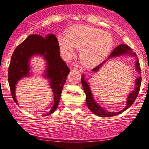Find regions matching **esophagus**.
Instances as JSON below:
<instances>
[{
  "label": "esophagus",
  "mask_w": 149,
  "mask_h": 149,
  "mask_svg": "<svg viewBox=\"0 0 149 149\" xmlns=\"http://www.w3.org/2000/svg\"><path fill=\"white\" fill-rule=\"evenodd\" d=\"M74 69L76 70V71H79V72H81L83 71V68L80 66V65H75L74 66Z\"/></svg>",
  "instance_id": "esophagus-1"
}]
</instances>
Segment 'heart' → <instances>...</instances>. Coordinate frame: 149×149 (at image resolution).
Listing matches in <instances>:
<instances>
[{
  "label": "heart",
  "mask_w": 149,
  "mask_h": 149,
  "mask_svg": "<svg viewBox=\"0 0 149 149\" xmlns=\"http://www.w3.org/2000/svg\"><path fill=\"white\" fill-rule=\"evenodd\" d=\"M61 49L68 55L80 49L82 63L88 67L100 64L111 50L113 40L110 33L85 25H77L66 31V38H59Z\"/></svg>",
  "instance_id": "b5f03b06"
}]
</instances>
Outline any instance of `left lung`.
Segmentation results:
<instances>
[{
  "mask_svg": "<svg viewBox=\"0 0 149 149\" xmlns=\"http://www.w3.org/2000/svg\"><path fill=\"white\" fill-rule=\"evenodd\" d=\"M127 53H130V54H132V56H136V54H135V53H133L131 52L130 47H128L127 45H125V44H121V45H119L118 46H117V47H116V48L112 51V52L111 53V54L109 55V57L108 59L111 57H118V56L122 55V54H127ZM102 64H103V63H102V64L98 65V66H96V67L94 68V69H92V71L97 72V71L100 69L101 66H102ZM135 66H136V71H137L139 73H140V71H141V68H140L139 62L138 59L137 61H136ZM141 83V77H139V78H136V82H135V83H136V87H135L134 91H133L132 93L130 94L129 97H128L127 98V104H126V107L124 108V109H123L122 111H120L118 113H111V112L107 111H105L104 109H102V107H100V106H99L98 104L95 102V100H94L93 97H92V95L91 93V90H90V87H89V85L88 84V83H87V82L84 80V76H82V78H81L82 85H83V90H84L85 95H86L87 106H88L89 109H90L92 113H94L96 114L97 116H100V117H111L113 116H116L118 115V114H120L122 112H123L124 111L127 110L128 108L130 107V106H132V104L134 103V101L136 100L140 90Z\"/></svg>",
  "mask_w": 149,
  "mask_h": 149,
  "instance_id": "left-lung-1",
  "label": "left lung"
}]
</instances>
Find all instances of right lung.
<instances>
[{"mask_svg":"<svg viewBox=\"0 0 149 149\" xmlns=\"http://www.w3.org/2000/svg\"><path fill=\"white\" fill-rule=\"evenodd\" d=\"M34 54L42 55L47 63L45 76L50 80L54 103L50 111L46 114L49 115L57 109L63 86L70 72L69 67L60 57L59 42L53 34H49L46 37L40 34H32L15 48L8 68V83L10 92L15 103L18 104L15 95V85L18 80L29 76V61Z\"/></svg>","mask_w":149,"mask_h":149,"instance_id":"obj_1","label":"right lung"}]
</instances>
